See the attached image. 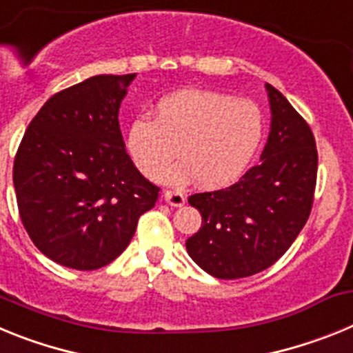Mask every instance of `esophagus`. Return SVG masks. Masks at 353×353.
<instances>
[{"instance_id": "esophagus-1", "label": "esophagus", "mask_w": 353, "mask_h": 353, "mask_svg": "<svg viewBox=\"0 0 353 353\" xmlns=\"http://www.w3.org/2000/svg\"><path fill=\"white\" fill-rule=\"evenodd\" d=\"M164 199L171 207H183L185 205V196L180 191H164Z\"/></svg>"}]
</instances>
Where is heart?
<instances>
[{"label":"heart","instance_id":"heart-1","mask_svg":"<svg viewBox=\"0 0 353 353\" xmlns=\"http://www.w3.org/2000/svg\"><path fill=\"white\" fill-rule=\"evenodd\" d=\"M265 132L261 109L251 101L212 90H179L155 104L154 120L134 118L127 127L130 159L146 176H155L176 154L182 161L157 180H198L205 189H221L245 173Z\"/></svg>","mask_w":353,"mask_h":353}]
</instances>
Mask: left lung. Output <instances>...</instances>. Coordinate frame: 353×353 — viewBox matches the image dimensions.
Here are the masks:
<instances>
[{"label": "left lung", "instance_id": "obj_1", "mask_svg": "<svg viewBox=\"0 0 353 353\" xmlns=\"http://www.w3.org/2000/svg\"><path fill=\"white\" fill-rule=\"evenodd\" d=\"M265 90L272 118L260 164L226 189L189 198L201 214V228L187 239V252L217 279L269 269L297 239L313 207V132L281 92L269 83Z\"/></svg>", "mask_w": 353, "mask_h": 353}]
</instances>
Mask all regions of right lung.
I'll list each match as a JSON object with an SVG mask.
<instances>
[{
	"label": "right lung",
	"mask_w": 353,
	"mask_h": 353,
	"mask_svg": "<svg viewBox=\"0 0 353 353\" xmlns=\"http://www.w3.org/2000/svg\"><path fill=\"white\" fill-rule=\"evenodd\" d=\"M136 74L93 76L56 93L31 120L14 161L21 219L56 263L95 270L125 251L159 187L134 166L118 111Z\"/></svg>",
	"instance_id": "add662e5"
}]
</instances>
